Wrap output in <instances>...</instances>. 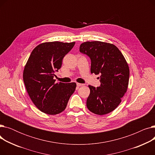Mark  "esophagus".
Listing matches in <instances>:
<instances>
[{"label": "esophagus", "mask_w": 155, "mask_h": 155, "mask_svg": "<svg viewBox=\"0 0 155 155\" xmlns=\"http://www.w3.org/2000/svg\"><path fill=\"white\" fill-rule=\"evenodd\" d=\"M77 87H82V86H84V84H80V83H77Z\"/></svg>", "instance_id": "34e87169"}]
</instances>
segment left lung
Masks as SVG:
<instances>
[{
	"instance_id": "left-lung-1",
	"label": "left lung",
	"mask_w": 155,
	"mask_h": 155,
	"mask_svg": "<svg viewBox=\"0 0 155 155\" xmlns=\"http://www.w3.org/2000/svg\"><path fill=\"white\" fill-rule=\"evenodd\" d=\"M80 51L90 57L91 73L101 75L100 87L88 85L91 92L87 107L95 114H107L116 109L127 91L129 78L127 63L119 49L108 43L84 42L80 46Z\"/></svg>"
}]
</instances>
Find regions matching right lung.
Wrapping results in <instances>:
<instances>
[{"mask_svg":"<svg viewBox=\"0 0 155 155\" xmlns=\"http://www.w3.org/2000/svg\"><path fill=\"white\" fill-rule=\"evenodd\" d=\"M75 43L46 42L31 52L23 71V80L32 102L41 112L55 115L67 107L75 92V82L55 83L54 73L61 68L62 60Z\"/></svg>","mask_w":155,"mask_h":155,"instance_id":"1","label":"right lung"}]
</instances>
